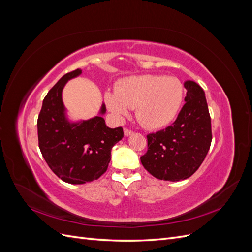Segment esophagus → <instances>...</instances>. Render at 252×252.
Returning <instances> with one entry per match:
<instances>
[{
	"label": "esophagus",
	"instance_id": "1",
	"mask_svg": "<svg viewBox=\"0 0 252 252\" xmlns=\"http://www.w3.org/2000/svg\"><path fill=\"white\" fill-rule=\"evenodd\" d=\"M124 134H125V136H130L133 134V131H131L130 129H128V128H124Z\"/></svg>",
	"mask_w": 252,
	"mask_h": 252
}]
</instances>
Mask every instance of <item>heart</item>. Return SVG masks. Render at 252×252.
<instances>
[{"label": "heart", "mask_w": 252, "mask_h": 252, "mask_svg": "<svg viewBox=\"0 0 252 252\" xmlns=\"http://www.w3.org/2000/svg\"><path fill=\"white\" fill-rule=\"evenodd\" d=\"M106 107L119 121L136 108L141 124L149 129L169 125L181 107L183 85L173 77L144 74L127 78L104 95Z\"/></svg>", "instance_id": "b5f03b06"}]
</instances>
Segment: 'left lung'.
I'll use <instances>...</instances> for the list:
<instances>
[{
  "mask_svg": "<svg viewBox=\"0 0 252 252\" xmlns=\"http://www.w3.org/2000/svg\"><path fill=\"white\" fill-rule=\"evenodd\" d=\"M185 105L171 126L147 135L148 150L141 162L158 180H186L199 169L209 150L211 121L204 90L194 81L184 82Z\"/></svg>",
  "mask_w": 252,
  "mask_h": 252,
  "instance_id": "8db88e82",
  "label": "left lung"
}]
</instances>
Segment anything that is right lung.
<instances>
[{
    "label": "right lung",
    "mask_w": 252,
    "mask_h": 252,
    "mask_svg": "<svg viewBox=\"0 0 252 252\" xmlns=\"http://www.w3.org/2000/svg\"><path fill=\"white\" fill-rule=\"evenodd\" d=\"M81 74L82 69H77L58 81L43 100L37 119V138L44 159L61 180L77 185L97 180L107 170L111 149L124 136L122 127L106 125L104 103L94 118L69 119L62 93L68 81Z\"/></svg>",
    "instance_id": "1"
}]
</instances>
